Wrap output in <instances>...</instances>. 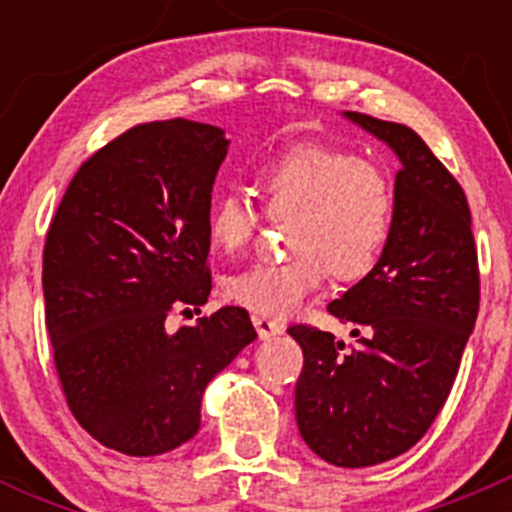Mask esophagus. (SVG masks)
Returning a JSON list of instances; mask_svg holds the SVG:
<instances>
[{
	"instance_id": "obj_1",
	"label": "esophagus",
	"mask_w": 512,
	"mask_h": 512,
	"mask_svg": "<svg viewBox=\"0 0 512 512\" xmlns=\"http://www.w3.org/2000/svg\"><path fill=\"white\" fill-rule=\"evenodd\" d=\"M252 324H255L257 337H260L262 342H267V339H272V337H280L282 334L280 324L272 322V319H267V317H260V314H255V317H252Z\"/></svg>"
}]
</instances>
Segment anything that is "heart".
I'll list each match as a JSON object with an SVG mask.
<instances>
[{
	"label": "heart",
	"instance_id": "heart-1",
	"mask_svg": "<svg viewBox=\"0 0 512 512\" xmlns=\"http://www.w3.org/2000/svg\"><path fill=\"white\" fill-rule=\"evenodd\" d=\"M252 185L275 218L287 225L282 262H257L227 277L225 294L260 317H289L312 297L327 270L339 280L366 275L394 230L396 193L389 173L352 151L299 143L252 168ZM257 215L242 190L215 195L208 235L218 250L240 252Z\"/></svg>",
	"mask_w": 512,
	"mask_h": 512
}]
</instances>
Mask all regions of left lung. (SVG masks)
Wrapping results in <instances>:
<instances>
[{
    "instance_id": "left-lung-1",
    "label": "left lung",
    "mask_w": 512,
    "mask_h": 512,
    "mask_svg": "<svg viewBox=\"0 0 512 512\" xmlns=\"http://www.w3.org/2000/svg\"><path fill=\"white\" fill-rule=\"evenodd\" d=\"M342 116L399 158L394 230L369 275L327 307L359 327L349 352L334 334L289 327L304 352L294 414L319 458L366 468L409 451L446 404L476 327L478 257L466 193L421 136Z\"/></svg>"
}]
</instances>
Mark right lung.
Listing matches in <instances>:
<instances>
[{
	"instance_id": "1",
	"label": "right lung",
	"mask_w": 512,
	"mask_h": 512,
	"mask_svg": "<svg viewBox=\"0 0 512 512\" xmlns=\"http://www.w3.org/2000/svg\"><path fill=\"white\" fill-rule=\"evenodd\" d=\"M208 123H143L94 153L66 188L44 247L46 329L76 421L126 456L198 433L205 386L257 332L242 307L165 329L210 297L208 215L227 156Z\"/></svg>"
}]
</instances>
